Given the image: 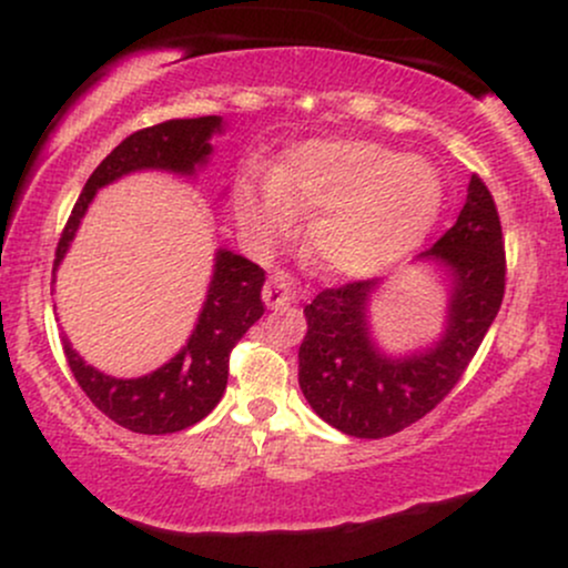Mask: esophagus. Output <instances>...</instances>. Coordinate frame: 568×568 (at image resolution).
I'll return each mask as SVG.
<instances>
[{"instance_id": "34e87169", "label": "esophagus", "mask_w": 568, "mask_h": 568, "mask_svg": "<svg viewBox=\"0 0 568 568\" xmlns=\"http://www.w3.org/2000/svg\"><path fill=\"white\" fill-rule=\"evenodd\" d=\"M264 304L270 306V310H280V306L291 304L293 298H296V291H293V283L288 275H283V272H275L270 280L264 283Z\"/></svg>"}]
</instances>
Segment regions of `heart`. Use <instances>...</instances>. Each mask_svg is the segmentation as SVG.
I'll list each match as a JSON object with an SVG mask.
<instances>
[{"label": "heart", "mask_w": 568, "mask_h": 568, "mask_svg": "<svg viewBox=\"0 0 568 568\" xmlns=\"http://www.w3.org/2000/svg\"><path fill=\"white\" fill-rule=\"evenodd\" d=\"M440 175L422 158L374 141H310L280 173L245 175L234 189L243 232L272 243L306 226V256L334 277H374L425 243L440 216Z\"/></svg>", "instance_id": "b5f03b06"}]
</instances>
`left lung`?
<instances>
[{
  "label": "left lung",
  "instance_id": "8db88e82",
  "mask_svg": "<svg viewBox=\"0 0 568 568\" xmlns=\"http://www.w3.org/2000/svg\"><path fill=\"white\" fill-rule=\"evenodd\" d=\"M446 285L443 331L433 344L387 352L371 328L384 280L325 288L304 306L298 387L312 410L352 438H387L429 414L462 379L505 296V240L497 205L473 175L456 224L416 256Z\"/></svg>",
  "mask_w": 568,
  "mask_h": 568
}]
</instances>
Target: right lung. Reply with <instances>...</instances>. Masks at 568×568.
<instances>
[{"mask_svg": "<svg viewBox=\"0 0 568 568\" xmlns=\"http://www.w3.org/2000/svg\"><path fill=\"white\" fill-rule=\"evenodd\" d=\"M224 128L221 116H194V120H168L128 135L84 184L67 221V230L58 240L53 283L98 189L141 171L194 179L211 162V139L224 133ZM264 280L262 266L219 247L197 323L184 347L165 366L139 379H116L88 366L69 338H63L71 374L93 406L130 433L168 435L197 425L224 395L232 347L264 315Z\"/></svg>", "mask_w": 568, "mask_h": 568, "instance_id": "obj_1", "label": "right lung"}]
</instances>
